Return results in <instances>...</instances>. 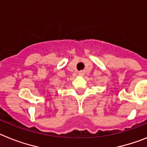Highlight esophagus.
Returning <instances> with one entry per match:
<instances>
[{"label":"esophagus","instance_id":"esophagus-1","mask_svg":"<svg viewBox=\"0 0 147 147\" xmlns=\"http://www.w3.org/2000/svg\"><path fill=\"white\" fill-rule=\"evenodd\" d=\"M84 72H82V71L79 72V75H84Z\"/></svg>","mask_w":147,"mask_h":147}]
</instances>
